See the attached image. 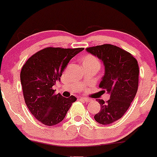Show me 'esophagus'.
<instances>
[{
    "instance_id": "obj_1",
    "label": "esophagus",
    "mask_w": 157,
    "mask_h": 157,
    "mask_svg": "<svg viewBox=\"0 0 157 157\" xmlns=\"http://www.w3.org/2000/svg\"><path fill=\"white\" fill-rule=\"evenodd\" d=\"M80 101H85V102H90L91 100L89 99V98H84V97H82L80 98Z\"/></svg>"
}]
</instances>
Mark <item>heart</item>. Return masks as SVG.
<instances>
[{
    "mask_svg": "<svg viewBox=\"0 0 157 157\" xmlns=\"http://www.w3.org/2000/svg\"><path fill=\"white\" fill-rule=\"evenodd\" d=\"M83 63H97V64H99V61H98V59L96 57H94L92 55H87L84 57L83 59Z\"/></svg>",
    "mask_w": 157,
    "mask_h": 157,
    "instance_id": "1",
    "label": "heart"
}]
</instances>
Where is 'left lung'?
Masks as SVG:
<instances>
[{
	"label": "left lung",
	"instance_id": "obj_1",
	"mask_svg": "<svg viewBox=\"0 0 157 157\" xmlns=\"http://www.w3.org/2000/svg\"><path fill=\"white\" fill-rule=\"evenodd\" d=\"M104 63L105 73L99 86L110 94L106 102L98 99L101 110L94 116L101 124L120 119L130 107L138 90L139 68L137 60L121 48L106 44L86 48Z\"/></svg>",
	"mask_w": 157,
	"mask_h": 157
}]
</instances>
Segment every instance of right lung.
<instances>
[{"label": "right lung", "instance_id": "add662e5", "mask_svg": "<svg viewBox=\"0 0 157 157\" xmlns=\"http://www.w3.org/2000/svg\"><path fill=\"white\" fill-rule=\"evenodd\" d=\"M84 48H46L29 58L21 71L24 98L31 114L47 126H53L64 119L77 98L55 94L53 86L68 63Z\"/></svg>", "mask_w": 157, "mask_h": 157}]
</instances>
